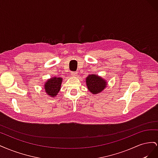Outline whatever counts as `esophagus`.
Listing matches in <instances>:
<instances>
[{
  "instance_id": "obj_1",
  "label": "esophagus",
  "mask_w": 158,
  "mask_h": 158,
  "mask_svg": "<svg viewBox=\"0 0 158 158\" xmlns=\"http://www.w3.org/2000/svg\"><path fill=\"white\" fill-rule=\"evenodd\" d=\"M71 75L73 76V77H76V76H77V73H76V72H72Z\"/></svg>"
}]
</instances>
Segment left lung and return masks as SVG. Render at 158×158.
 Instances as JSON below:
<instances>
[{
    "label": "left lung",
    "mask_w": 158,
    "mask_h": 158,
    "mask_svg": "<svg viewBox=\"0 0 158 158\" xmlns=\"http://www.w3.org/2000/svg\"><path fill=\"white\" fill-rule=\"evenodd\" d=\"M85 83L88 91L95 95L102 92L107 85L106 79L96 74L88 75L85 78Z\"/></svg>",
    "instance_id": "left-lung-1"
}]
</instances>
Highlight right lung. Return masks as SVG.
<instances>
[{
    "mask_svg": "<svg viewBox=\"0 0 158 158\" xmlns=\"http://www.w3.org/2000/svg\"><path fill=\"white\" fill-rule=\"evenodd\" d=\"M63 78L60 77H52L47 80L44 84L45 93L50 98H55L60 92Z\"/></svg>",
    "mask_w": 158,
    "mask_h": 158,
    "instance_id": "1",
    "label": "right lung"
}]
</instances>
